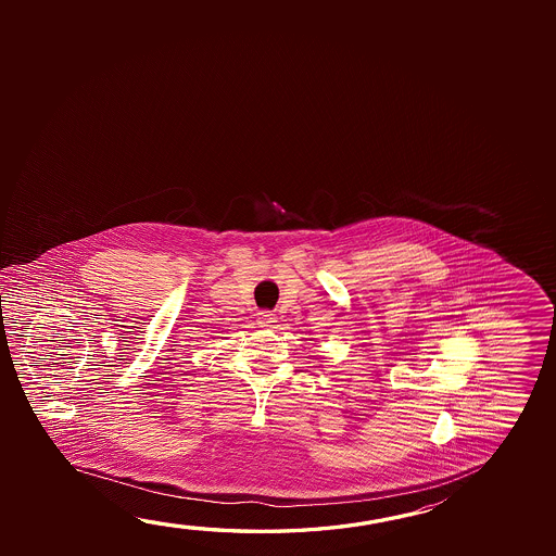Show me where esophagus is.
Instances as JSON below:
<instances>
[{
	"label": "esophagus",
	"mask_w": 556,
	"mask_h": 556,
	"mask_svg": "<svg viewBox=\"0 0 556 556\" xmlns=\"http://www.w3.org/2000/svg\"><path fill=\"white\" fill-rule=\"evenodd\" d=\"M275 321V314L271 312H260L257 314V324L262 326V328H267V326H271Z\"/></svg>",
	"instance_id": "1"
}]
</instances>
